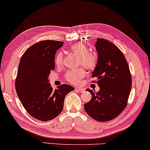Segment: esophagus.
Listing matches in <instances>:
<instances>
[{
    "mask_svg": "<svg viewBox=\"0 0 150 150\" xmlns=\"http://www.w3.org/2000/svg\"><path fill=\"white\" fill-rule=\"evenodd\" d=\"M75 90H76V91H78L80 92V93H83V92L85 91V89H83V88H78V87H76Z\"/></svg>",
    "mask_w": 150,
    "mask_h": 150,
    "instance_id": "esophagus-1",
    "label": "esophagus"
}]
</instances>
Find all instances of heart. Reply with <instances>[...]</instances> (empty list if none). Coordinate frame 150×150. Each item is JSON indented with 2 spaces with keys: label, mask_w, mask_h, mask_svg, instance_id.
Masks as SVG:
<instances>
[{
  "label": "heart",
  "mask_w": 150,
  "mask_h": 150,
  "mask_svg": "<svg viewBox=\"0 0 150 150\" xmlns=\"http://www.w3.org/2000/svg\"><path fill=\"white\" fill-rule=\"evenodd\" d=\"M69 50L79 57L78 64L88 70H93L97 67L98 63V57L94 52H89L88 47L82 42H77L72 44L69 47ZM64 55L63 53L59 52L57 53L55 59V64L57 67H61L63 64ZM86 76V72L83 69L73 70L68 71L64 78L72 84L77 85L80 83L81 79Z\"/></svg>",
  "instance_id": "obj_1"
}]
</instances>
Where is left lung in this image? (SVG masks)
Listing matches in <instances>:
<instances>
[{
	"instance_id": "left-lung-1",
	"label": "left lung",
	"mask_w": 150,
	"mask_h": 150,
	"mask_svg": "<svg viewBox=\"0 0 150 150\" xmlns=\"http://www.w3.org/2000/svg\"><path fill=\"white\" fill-rule=\"evenodd\" d=\"M95 48L98 54L97 67L92 78H97L100 90L84 104L87 114L96 121L104 122L118 116L127 104L132 78L125 56L118 47L103 38H97ZM94 82V81H93Z\"/></svg>"
}]
</instances>
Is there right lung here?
I'll return each mask as SVG.
<instances>
[{
    "label": "right lung",
    "mask_w": 150,
    "mask_h": 150,
    "mask_svg": "<svg viewBox=\"0 0 150 150\" xmlns=\"http://www.w3.org/2000/svg\"><path fill=\"white\" fill-rule=\"evenodd\" d=\"M63 42L44 40L29 47L22 55L16 80V90L22 105L31 116L47 121L54 119L63 109L64 98L74 89L63 84L53 89L49 83L55 69V55Z\"/></svg>",
    "instance_id": "right-lung-1"
}]
</instances>
